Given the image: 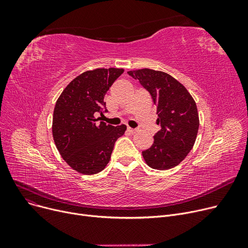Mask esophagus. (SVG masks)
Here are the masks:
<instances>
[{
    "label": "esophagus",
    "instance_id": "obj_1",
    "mask_svg": "<svg viewBox=\"0 0 248 248\" xmlns=\"http://www.w3.org/2000/svg\"><path fill=\"white\" fill-rule=\"evenodd\" d=\"M127 132L131 133L133 135V134H135L137 132V129L136 128H132V127H127Z\"/></svg>",
    "mask_w": 248,
    "mask_h": 248
}]
</instances>
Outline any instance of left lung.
I'll return each mask as SVG.
<instances>
[{"mask_svg": "<svg viewBox=\"0 0 248 248\" xmlns=\"http://www.w3.org/2000/svg\"><path fill=\"white\" fill-rule=\"evenodd\" d=\"M151 94L157 107L160 131L152 147L142 152L147 164L155 170H169L183 161L192 150L199 128L196 103L174 77L162 71H128Z\"/></svg>", "mask_w": 248, "mask_h": 248, "instance_id": "1", "label": "left lung"}]
</instances>
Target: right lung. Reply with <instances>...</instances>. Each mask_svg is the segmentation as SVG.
<instances>
[{
  "label": "right lung",
  "mask_w": 248,
  "mask_h": 248,
  "mask_svg": "<svg viewBox=\"0 0 248 248\" xmlns=\"http://www.w3.org/2000/svg\"><path fill=\"white\" fill-rule=\"evenodd\" d=\"M124 69L98 68L77 76L56 101L52 134L61 157L84 175L102 171L109 162L116 140L126 126L99 122L107 112L104 95Z\"/></svg>",
  "instance_id": "add662e5"
}]
</instances>
